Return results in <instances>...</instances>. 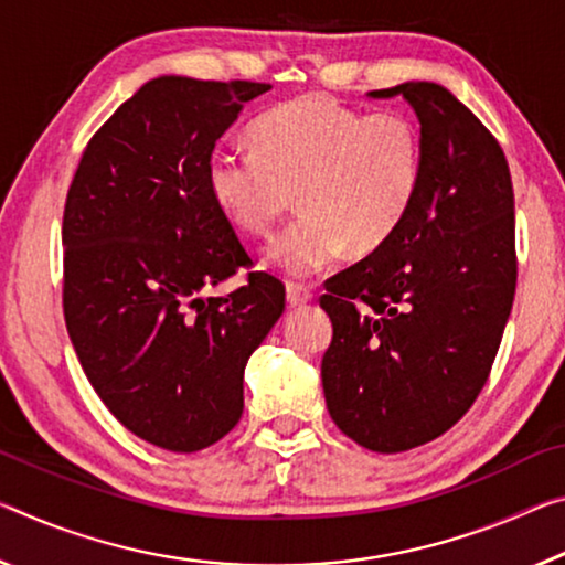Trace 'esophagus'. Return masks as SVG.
I'll use <instances>...</instances> for the list:
<instances>
[{"label":"esophagus","instance_id":"1","mask_svg":"<svg viewBox=\"0 0 565 565\" xmlns=\"http://www.w3.org/2000/svg\"><path fill=\"white\" fill-rule=\"evenodd\" d=\"M315 299V294H311L307 286L301 284H286V301H289V307H303V303H309Z\"/></svg>","mask_w":565,"mask_h":565}]
</instances>
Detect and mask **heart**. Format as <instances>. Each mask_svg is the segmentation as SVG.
<instances>
[{
  "label": "heart",
  "mask_w": 565,
  "mask_h": 565,
  "mask_svg": "<svg viewBox=\"0 0 565 565\" xmlns=\"http://www.w3.org/2000/svg\"><path fill=\"white\" fill-rule=\"evenodd\" d=\"M250 146L216 150L205 183L250 236L271 234L297 193L301 216L268 246V262L291 279L324 271L347 248L366 256L390 244L425 183L423 128L402 110L301 95L262 115Z\"/></svg>",
  "instance_id": "obj_1"
}]
</instances>
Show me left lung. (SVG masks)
Wrapping results in <instances>:
<instances>
[{
    "label": "left lung",
    "instance_id": "obj_1",
    "mask_svg": "<svg viewBox=\"0 0 565 565\" xmlns=\"http://www.w3.org/2000/svg\"><path fill=\"white\" fill-rule=\"evenodd\" d=\"M370 95L415 107L425 183L397 236L324 284L321 384L347 437L405 452L445 435L490 377L518 281L515 199L500 142L443 85Z\"/></svg>",
    "mask_w": 565,
    "mask_h": 565
}]
</instances>
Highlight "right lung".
I'll list each match as a JSON object with an SVG mask.
<instances>
[{
  "instance_id": "right-lung-1",
  "label": "right lung",
  "mask_w": 565,
  "mask_h": 565,
  "mask_svg": "<svg viewBox=\"0 0 565 565\" xmlns=\"http://www.w3.org/2000/svg\"><path fill=\"white\" fill-rule=\"evenodd\" d=\"M268 83L156 77L89 138L70 183L62 309L89 384L120 425L170 452L228 435L244 370L284 315L266 271L228 297L211 286L250 266L205 183L216 140Z\"/></svg>"
}]
</instances>
